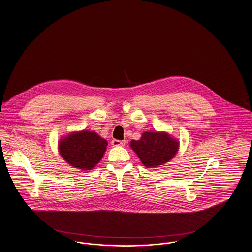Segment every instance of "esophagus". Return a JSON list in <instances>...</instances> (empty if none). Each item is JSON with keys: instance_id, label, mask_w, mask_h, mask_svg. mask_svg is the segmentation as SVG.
Instances as JSON below:
<instances>
[{"instance_id": "obj_1", "label": "esophagus", "mask_w": 252, "mask_h": 252, "mask_svg": "<svg viewBox=\"0 0 252 252\" xmlns=\"http://www.w3.org/2000/svg\"><path fill=\"white\" fill-rule=\"evenodd\" d=\"M112 145H113V147L124 146L125 145V140H118V139H114V140H112Z\"/></svg>"}]
</instances>
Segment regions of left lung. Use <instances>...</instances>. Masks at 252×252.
<instances>
[{"label":"left lung","instance_id":"left-lung-1","mask_svg":"<svg viewBox=\"0 0 252 252\" xmlns=\"http://www.w3.org/2000/svg\"><path fill=\"white\" fill-rule=\"evenodd\" d=\"M179 142L167 132H145L139 140H132L131 148L147 168L169 162L178 151Z\"/></svg>","mask_w":252,"mask_h":252}]
</instances>
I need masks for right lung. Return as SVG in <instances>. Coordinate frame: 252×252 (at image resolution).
Returning a JSON list of instances; mask_svg holds the SVG:
<instances>
[{
  "label": "right lung",
  "instance_id": "obj_1",
  "mask_svg": "<svg viewBox=\"0 0 252 252\" xmlns=\"http://www.w3.org/2000/svg\"><path fill=\"white\" fill-rule=\"evenodd\" d=\"M106 140L96 132L89 131L73 132L60 141L59 150L63 158L75 168L91 170L102 158Z\"/></svg>",
  "mask_w": 252,
  "mask_h": 252
}]
</instances>
